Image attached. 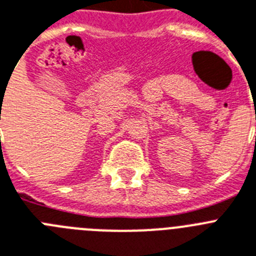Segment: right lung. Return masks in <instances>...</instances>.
Returning a JSON list of instances; mask_svg holds the SVG:
<instances>
[{
    "label": "right lung",
    "mask_w": 256,
    "mask_h": 256,
    "mask_svg": "<svg viewBox=\"0 0 256 256\" xmlns=\"http://www.w3.org/2000/svg\"><path fill=\"white\" fill-rule=\"evenodd\" d=\"M1 100H2V99H1Z\"/></svg>",
    "instance_id": "add662e5"
}]
</instances>
